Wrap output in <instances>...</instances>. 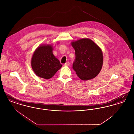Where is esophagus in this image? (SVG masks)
Segmentation results:
<instances>
[{"label": "esophagus", "instance_id": "obj_1", "mask_svg": "<svg viewBox=\"0 0 134 134\" xmlns=\"http://www.w3.org/2000/svg\"><path fill=\"white\" fill-rule=\"evenodd\" d=\"M70 65V63L69 62H67L65 64H64V66H69Z\"/></svg>", "mask_w": 134, "mask_h": 134}]
</instances>
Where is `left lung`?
Instances as JSON below:
<instances>
[{
    "instance_id": "left-lung-1",
    "label": "left lung",
    "mask_w": 134,
    "mask_h": 134,
    "mask_svg": "<svg viewBox=\"0 0 134 134\" xmlns=\"http://www.w3.org/2000/svg\"><path fill=\"white\" fill-rule=\"evenodd\" d=\"M75 51L73 69L81 80L86 81L98 75L103 65V53L100 48L88 38L79 39L71 43Z\"/></svg>"
}]
</instances>
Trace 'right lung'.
Wrapping results in <instances>:
<instances>
[{"label": "right lung", "mask_w": 134, "mask_h": 134, "mask_svg": "<svg viewBox=\"0 0 134 134\" xmlns=\"http://www.w3.org/2000/svg\"><path fill=\"white\" fill-rule=\"evenodd\" d=\"M53 48L52 45H40L32 55V69L39 77L49 79L62 66L59 60L53 55Z\"/></svg>", "instance_id": "obj_1"}]
</instances>
